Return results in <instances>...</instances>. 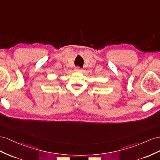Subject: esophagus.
Returning a JSON list of instances; mask_svg holds the SVG:
<instances>
[{"label":"esophagus","mask_w":160,"mask_h":160,"mask_svg":"<svg viewBox=\"0 0 160 160\" xmlns=\"http://www.w3.org/2000/svg\"><path fill=\"white\" fill-rule=\"evenodd\" d=\"M74 70L76 72H82V68H75Z\"/></svg>","instance_id":"obj_1"}]
</instances>
